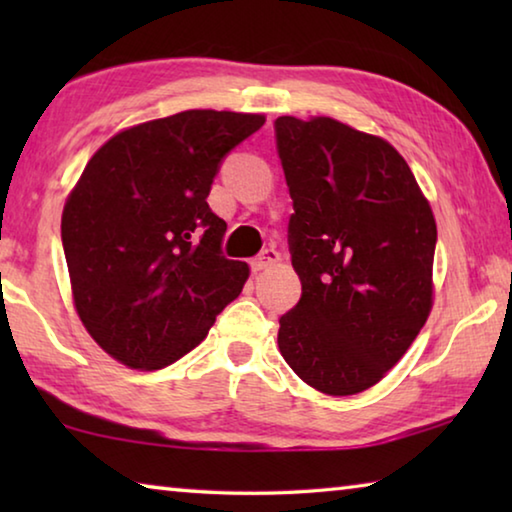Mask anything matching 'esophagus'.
<instances>
[{
    "label": "esophagus",
    "mask_w": 512,
    "mask_h": 512,
    "mask_svg": "<svg viewBox=\"0 0 512 512\" xmlns=\"http://www.w3.org/2000/svg\"><path fill=\"white\" fill-rule=\"evenodd\" d=\"M277 259H280V253L273 248H266V250H262V255L255 257L253 262H250V266H253V271L257 273V271H264V268H271L273 264H277Z\"/></svg>",
    "instance_id": "esophagus-1"
}]
</instances>
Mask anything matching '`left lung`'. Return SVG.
Segmentation results:
<instances>
[{
	"instance_id": "left-lung-1",
	"label": "left lung",
	"mask_w": 512,
	"mask_h": 512,
	"mask_svg": "<svg viewBox=\"0 0 512 512\" xmlns=\"http://www.w3.org/2000/svg\"><path fill=\"white\" fill-rule=\"evenodd\" d=\"M275 135L302 284L277 345L311 388L357 395L386 377L427 323L436 219L384 137L332 117H277Z\"/></svg>"
}]
</instances>
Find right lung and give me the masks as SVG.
I'll return each mask as SVG.
<instances>
[{
    "label": "right lung",
    "instance_id": "right-lung-1",
    "mask_svg": "<svg viewBox=\"0 0 512 512\" xmlns=\"http://www.w3.org/2000/svg\"><path fill=\"white\" fill-rule=\"evenodd\" d=\"M264 115L185 110L124 128L69 192L63 237L72 300L112 359L160 370L201 343L250 275L225 259L223 219L207 205L223 155Z\"/></svg>",
    "mask_w": 512,
    "mask_h": 512
}]
</instances>
